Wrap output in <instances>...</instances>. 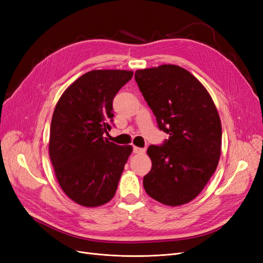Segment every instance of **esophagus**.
Wrapping results in <instances>:
<instances>
[{
	"label": "esophagus",
	"mask_w": 263,
	"mask_h": 263,
	"mask_svg": "<svg viewBox=\"0 0 263 263\" xmlns=\"http://www.w3.org/2000/svg\"><path fill=\"white\" fill-rule=\"evenodd\" d=\"M133 151H134V154H144L145 151H146V149H145V148H139V147L134 146Z\"/></svg>",
	"instance_id": "34e87169"
}]
</instances>
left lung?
<instances>
[{
	"label": "left lung",
	"mask_w": 263,
	"mask_h": 263,
	"mask_svg": "<svg viewBox=\"0 0 263 263\" xmlns=\"http://www.w3.org/2000/svg\"><path fill=\"white\" fill-rule=\"evenodd\" d=\"M135 79L159 128L169 135L161 146L148 147L153 166L144 177L145 191L164 205L186 204L217 168L221 150L217 108L204 85L179 66L137 70Z\"/></svg>",
	"instance_id": "obj_1"
}]
</instances>
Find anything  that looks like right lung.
Masks as SVG:
<instances>
[{"label": "right lung", "instance_id": "add662e5", "mask_svg": "<svg viewBox=\"0 0 263 263\" xmlns=\"http://www.w3.org/2000/svg\"><path fill=\"white\" fill-rule=\"evenodd\" d=\"M128 70H93L62 93L50 125L49 156L66 195L85 208L112 200L133 147L108 141L113 100L133 78Z\"/></svg>", "mask_w": 263, "mask_h": 263}]
</instances>
